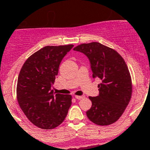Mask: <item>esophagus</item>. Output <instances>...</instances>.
Masks as SVG:
<instances>
[{"label":"esophagus","mask_w":150,"mask_h":150,"mask_svg":"<svg viewBox=\"0 0 150 150\" xmlns=\"http://www.w3.org/2000/svg\"><path fill=\"white\" fill-rule=\"evenodd\" d=\"M75 98H76V99H78V100H80V99L82 98H84L85 96L84 95H75Z\"/></svg>","instance_id":"obj_1"}]
</instances>
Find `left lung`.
<instances>
[{"instance_id": "1", "label": "left lung", "mask_w": 150, "mask_h": 150, "mask_svg": "<svg viewBox=\"0 0 150 150\" xmlns=\"http://www.w3.org/2000/svg\"><path fill=\"white\" fill-rule=\"evenodd\" d=\"M89 59L92 77L99 78V95L89 97L91 107L86 112L90 121L109 125L122 115L132 93V78L127 64L116 50L98 42L83 43L74 49Z\"/></svg>"}]
</instances>
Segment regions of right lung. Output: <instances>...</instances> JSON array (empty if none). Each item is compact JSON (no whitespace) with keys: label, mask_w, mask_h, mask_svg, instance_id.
I'll return each mask as SVG.
<instances>
[{"label":"right lung","mask_w":150,"mask_h":150,"mask_svg":"<svg viewBox=\"0 0 150 150\" xmlns=\"http://www.w3.org/2000/svg\"><path fill=\"white\" fill-rule=\"evenodd\" d=\"M74 45L47 46L25 61L18 74L17 100L34 125L52 129L62 124L71 105V95L54 94L51 89L63 58Z\"/></svg>","instance_id":"1"}]
</instances>
